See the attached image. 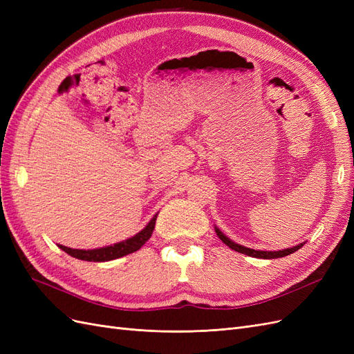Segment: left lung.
Returning <instances> with one entry per match:
<instances>
[{
	"instance_id": "8db88e82",
	"label": "left lung",
	"mask_w": 354,
	"mask_h": 354,
	"mask_svg": "<svg viewBox=\"0 0 354 354\" xmlns=\"http://www.w3.org/2000/svg\"><path fill=\"white\" fill-rule=\"evenodd\" d=\"M216 229V233H217V236L226 243L229 248H232V250H234V251H238V252H241V254H245V255H250V257H255V259H266V260H272V259H281V257H285V255H289V254H292V252H295V251H298L299 248H301V246L306 243V242H303V243H298V245H295V246H292V248H285V250H279V251H261V250H252V248H246V246H243V245H239V243H236V242H233L232 239H229L226 234H224L217 226L214 227Z\"/></svg>"
}]
</instances>
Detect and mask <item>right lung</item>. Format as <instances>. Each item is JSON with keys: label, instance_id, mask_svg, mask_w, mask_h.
<instances>
[{"label": "right lung", "instance_id": "obj_1", "mask_svg": "<svg viewBox=\"0 0 354 354\" xmlns=\"http://www.w3.org/2000/svg\"><path fill=\"white\" fill-rule=\"evenodd\" d=\"M156 217H158V214H155L152 220L146 224V227H143L140 232L136 233L134 236L128 238L125 241H121V242H116L113 245L103 246V248L73 250V248H68V246H65V245H59V248L65 251L66 254H69L71 257H73V259L84 260V261L102 263V261H111L115 259H120V257L138 251L147 242V239L152 236V232L155 229Z\"/></svg>", "mask_w": 354, "mask_h": 354}]
</instances>
